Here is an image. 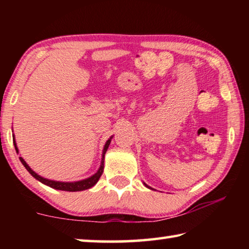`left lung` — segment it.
<instances>
[{"label": "left lung", "instance_id": "1", "mask_svg": "<svg viewBox=\"0 0 249 249\" xmlns=\"http://www.w3.org/2000/svg\"><path fill=\"white\" fill-rule=\"evenodd\" d=\"M144 184H145V187H146V188H148V189H151V190H154V189H153V188H150V187H149V185H147V184H146L145 182H144Z\"/></svg>", "mask_w": 249, "mask_h": 249}]
</instances>
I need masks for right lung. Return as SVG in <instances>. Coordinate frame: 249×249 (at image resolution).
Instances as JSON below:
<instances>
[{
	"label": "right lung",
	"mask_w": 249,
	"mask_h": 249,
	"mask_svg": "<svg viewBox=\"0 0 249 249\" xmlns=\"http://www.w3.org/2000/svg\"><path fill=\"white\" fill-rule=\"evenodd\" d=\"M113 136H111L105 142V145L103 147V151H102V159H101V165L99 167L98 171L95 172L94 175H92L91 177L87 179H83V180H79V181H71V182H65V181H56V180H50L47 178H44V177L39 176L38 174H36L35 171H34L31 167L27 165V162L25 161V160L19 157L20 162L23 163V166L26 168V170L31 174L34 178L36 180L40 181L41 183H44L46 185H48V187L53 188V189H56V190H61V191H69V192H77V191H83V190H87V189H90L93 187V185L96 184L98 182L100 177L102 176L103 174V169H104V156L105 153H107V150L108 148L109 144H111V141H112ZM13 142H14V146H15V150L16 153L19 154V150L18 148V145H16V142H15V136L13 135Z\"/></svg>",
	"instance_id": "1"
}]
</instances>
